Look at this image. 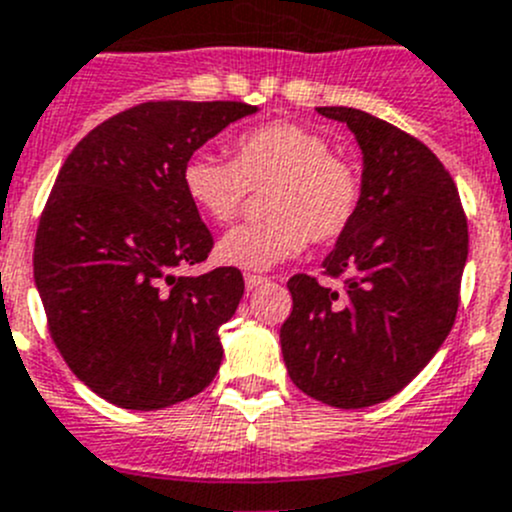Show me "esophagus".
<instances>
[{
  "label": "esophagus",
  "instance_id": "1",
  "mask_svg": "<svg viewBox=\"0 0 512 512\" xmlns=\"http://www.w3.org/2000/svg\"><path fill=\"white\" fill-rule=\"evenodd\" d=\"M265 282H267V277H262V275H252V272H247V275H245V287H247V290H255V287L265 285Z\"/></svg>",
  "mask_w": 512,
  "mask_h": 512
}]
</instances>
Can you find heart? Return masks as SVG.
Here are the masks:
<instances>
[{
    "instance_id": "obj_1",
    "label": "heart",
    "mask_w": 512,
    "mask_h": 512,
    "mask_svg": "<svg viewBox=\"0 0 512 512\" xmlns=\"http://www.w3.org/2000/svg\"><path fill=\"white\" fill-rule=\"evenodd\" d=\"M182 187L212 222L235 220L250 190L265 192L270 217L227 232L217 257L240 270H272L315 242L340 237L360 207V175L332 155L322 135L295 122H267L242 132L232 160L195 152L182 167Z\"/></svg>"
}]
</instances>
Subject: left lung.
<instances>
[{"mask_svg": "<svg viewBox=\"0 0 512 512\" xmlns=\"http://www.w3.org/2000/svg\"><path fill=\"white\" fill-rule=\"evenodd\" d=\"M347 124L362 152L355 220L322 270L340 292L295 275L282 357L302 393L370 408L408 385L448 337L468 260V220L443 162L420 140L352 107H317Z\"/></svg>", "mask_w": 512, "mask_h": 512, "instance_id": "obj_1", "label": "left lung"}]
</instances>
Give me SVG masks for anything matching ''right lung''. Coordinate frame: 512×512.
Segmentation results:
<instances>
[{"instance_id": "add662e5", "label": "right lung", "mask_w": 512, "mask_h": 512, "mask_svg": "<svg viewBox=\"0 0 512 512\" xmlns=\"http://www.w3.org/2000/svg\"><path fill=\"white\" fill-rule=\"evenodd\" d=\"M245 102H145L94 127L64 160L34 240V285L69 370L124 410L202 393L222 362L220 327L245 280L205 262L212 235L182 167Z\"/></svg>"}]
</instances>
